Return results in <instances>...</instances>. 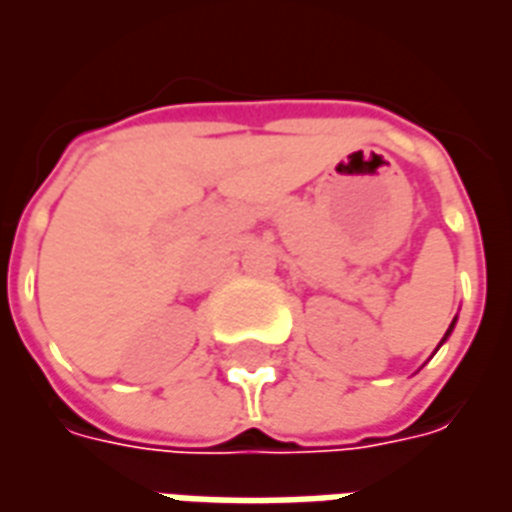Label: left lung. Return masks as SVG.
Returning a JSON list of instances; mask_svg holds the SVG:
<instances>
[{"label":"left lung","instance_id":"left-lung-1","mask_svg":"<svg viewBox=\"0 0 512 512\" xmlns=\"http://www.w3.org/2000/svg\"><path fill=\"white\" fill-rule=\"evenodd\" d=\"M455 321H458V318H452V323H450V326H447V334H444V337H441V340H439V345H436V351H439L441 345L447 343V337H450V334H452V329H455Z\"/></svg>","mask_w":512,"mask_h":512}]
</instances>
